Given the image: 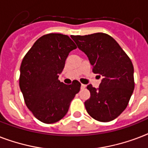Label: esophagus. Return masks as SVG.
<instances>
[{"label":"esophagus","instance_id":"obj_1","mask_svg":"<svg viewBox=\"0 0 148 148\" xmlns=\"http://www.w3.org/2000/svg\"><path fill=\"white\" fill-rule=\"evenodd\" d=\"M86 88V85L85 84H81V89H84Z\"/></svg>","mask_w":148,"mask_h":148}]
</instances>
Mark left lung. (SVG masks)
I'll list each match as a JSON object with an SVG mask.
<instances>
[{
  "instance_id": "8db88e82",
  "label": "left lung",
  "mask_w": 148,
  "mask_h": 148,
  "mask_svg": "<svg viewBox=\"0 0 148 148\" xmlns=\"http://www.w3.org/2000/svg\"><path fill=\"white\" fill-rule=\"evenodd\" d=\"M79 49L88 56L93 72L103 77L98 88H87L90 97L84 105L90 117L108 122L117 118L128 104L134 89L131 59L116 40L103 33L71 36Z\"/></svg>"
}]
</instances>
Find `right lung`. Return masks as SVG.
I'll list each match as a JSON object with an SVG mask.
<instances>
[{
    "label": "right lung",
    "instance_id": "right-lung-1",
    "mask_svg": "<svg viewBox=\"0 0 148 148\" xmlns=\"http://www.w3.org/2000/svg\"><path fill=\"white\" fill-rule=\"evenodd\" d=\"M77 47L67 35L48 34L36 40L20 68L19 85L34 116L45 124L64 117L81 88L74 80L67 85L58 80L69 53Z\"/></svg>",
    "mask_w": 148,
    "mask_h": 148
}]
</instances>
